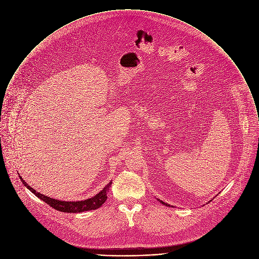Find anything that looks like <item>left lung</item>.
I'll return each instance as SVG.
<instances>
[{"label":"left lung","instance_id":"1","mask_svg":"<svg viewBox=\"0 0 259 259\" xmlns=\"http://www.w3.org/2000/svg\"><path fill=\"white\" fill-rule=\"evenodd\" d=\"M156 199H157V200H158L160 203H162L163 205H166V206H171V207H172V205H169L168 203H166V202H163L162 200H160V199H158V198H156ZM208 202H210V201H208Z\"/></svg>","mask_w":259,"mask_h":259}]
</instances>
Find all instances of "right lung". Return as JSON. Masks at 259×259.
<instances>
[{
	"label": "right lung",
	"instance_id": "obj_1",
	"mask_svg": "<svg viewBox=\"0 0 259 259\" xmlns=\"http://www.w3.org/2000/svg\"><path fill=\"white\" fill-rule=\"evenodd\" d=\"M20 180L22 181V183L25 186H27V188L29 190H31L37 197L41 199L42 201H45L47 204H49L50 206H52L53 208H55L59 211L68 212V213L69 212L78 213V212L98 209L106 202V200L108 198V192H109V189L111 185V182H110L98 194H96L95 196H93L91 198H88L84 200H78V201H65V200H59L56 198H52L50 196H47V195H44V194L37 192V190H35L31 185H28L23 180V178L21 176H20Z\"/></svg>",
	"mask_w": 259,
	"mask_h": 259
}]
</instances>
